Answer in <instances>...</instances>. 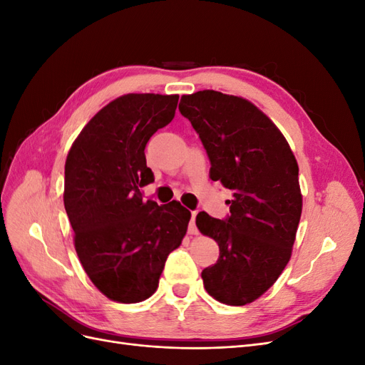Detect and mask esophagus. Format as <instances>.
<instances>
[{"label": "esophagus", "instance_id": "1", "mask_svg": "<svg viewBox=\"0 0 365 365\" xmlns=\"http://www.w3.org/2000/svg\"><path fill=\"white\" fill-rule=\"evenodd\" d=\"M196 212H192V219H190V224H189V233L190 235H197V228H196V224H195V220H196Z\"/></svg>", "mask_w": 365, "mask_h": 365}]
</instances>
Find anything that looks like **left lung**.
<instances>
[{
  "instance_id": "1",
  "label": "left lung",
  "mask_w": 365,
  "mask_h": 365,
  "mask_svg": "<svg viewBox=\"0 0 365 365\" xmlns=\"http://www.w3.org/2000/svg\"><path fill=\"white\" fill-rule=\"evenodd\" d=\"M210 160V178L233 190L230 215L200 212L196 225L219 245V259L202 271L217 302L244 306L267 292L288 264L302 216L294 153L272 121L242 97L213 90L182 96Z\"/></svg>"
}]
</instances>
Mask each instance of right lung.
<instances>
[{"mask_svg": "<svg viewBox=\"0 0 365 365\" xmlns=\"http://www.w3.org/2000/svg\"><path fill=\"white\" fill-rule=\"evenodd\" d=\"M180 96L126 94L82 129L65 161L63 204L88 277L120 303L146 300L158 288L169 254L181 245L190 212L178 201L143 202L153 182L145 148L175 117Z\"/></svg>", "mask_w": 365, "mask_h": 365, "instance_id": "1", "label": "right lung"}]
</instances>
